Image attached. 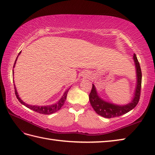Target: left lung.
<instances>
[{
  "label": "left lung",
  "mask_w": 155,
  "mask_h": 155,
  "mask_svg": "<svg viewBox=\"0 0 155 155\" xmlns=\"http://www.w3.org/2000/svg\"><path fill=\"white\" fill-rule=\"evenodd\" d=\"M133 59H134L136 67V85L134 93V97L129 104L126 105H117L104 100L98 95L96 87L93 84L91 91L89 94V101L94 110L99 116L106 118H111L122 116L133 110L138 104L140 95L142 72L140 64L138 62L137 57L135 54H134Z\"/></svg>",
  "instance_id": "8db88e82"
}]
</instances>
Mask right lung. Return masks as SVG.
<instances>
[{
    "label": "right lung",
    "instance_id": "right-lung-1",
    "mask_svg": "<svg viewBox=\"0 0 155 155\" xmlns=\"http://www.w3.org/2000/svg\"><path fill=\"white\" fill-rule=\"evenodd\" d=\"M21 51L19 53V55L17 56L16 60H15V62L14 64V66H13V68H15V64H16V61L18 58V56H19V54H21ZM13 74H14V71L13 70ZM15 86V95H16V97L17 99L19 100V101L21 103V104H23L25 106V107L29 108L30 110L35 111L36 112H38V113L39 114H45V115H49V114H51L53 113H55L57 111H58L59 110H60V108L62 107V105H64L65 102V100L66 99V96H67V93L68 92V91L70 89V88L66 91L64 93L63 95L62 96V97L60 99V100L56 104H51V105H43V106H39V105H29L27 104H25V102H23L21 99L19 97V94H18L17 91V89H16V87H15V85L14 84Z\"/></svg>",
    "mask_w": 155,
    "mask_h": 155
}]
</instances>
